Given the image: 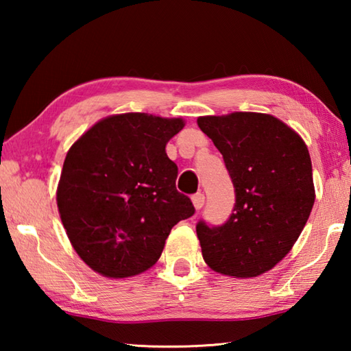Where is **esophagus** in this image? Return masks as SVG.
<instances>
[{
  "instance_id": "34e87169",
  "label": "esophagus",
  "mask_w": 351,
  "mask_h": 351,
  "mask_svg": "<svg viewBox=\"0 0 351 351\" xmlns=\"http://www.w3.org/2000/svg\"><path fill=\"white\" fill-rule=\"evenodd\" d=\"M204 199H206V198H204V193H201V192L192 195V203H193V206H195V209L199 210L201 207L204 206Z\"/></svg>"
}]
</instances>
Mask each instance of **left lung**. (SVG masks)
I'll return each mask as SVG.
<instances>
[{
    "instance_id": "left-lung-1",
    "label": "left lung",
    "mask_w": 351,
    "mask_h": 351,
    "mask_svg": "<svg viewBox=\"0 0 351 351\" xmlns=\"http://www.w3.org/2000/svg\"><path fill=\"white\" fill-rule=\"evenodd\" d=\"M223 154L235 204L223 224L197 223L203 258L230 277H255L289 252L314 204L305 142L274 116L232 112L198 119Z\"/></svg>"
}]
</instances>
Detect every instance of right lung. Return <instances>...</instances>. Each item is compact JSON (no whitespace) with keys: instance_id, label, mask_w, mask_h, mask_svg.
I'll use <instances>...</instances> for the list:
<instances>
[{"instance_id":"right-lung-1","label":"right lung","mask_w":351,"mask_h":351,"mask_svg":"<svg viewBox=\"0 0 351 351\" xmlns=\"http://www.w3.org/2000/svg\"><path fill=\"white\" fill-rule=\"evenodd\" d=\"M182 127V119L127 112L97 122L69 148L58 212L75 252L99 274L121 278L152 268L171 228L195 213L165 153Z\"/></svg>"}]
</instances>
